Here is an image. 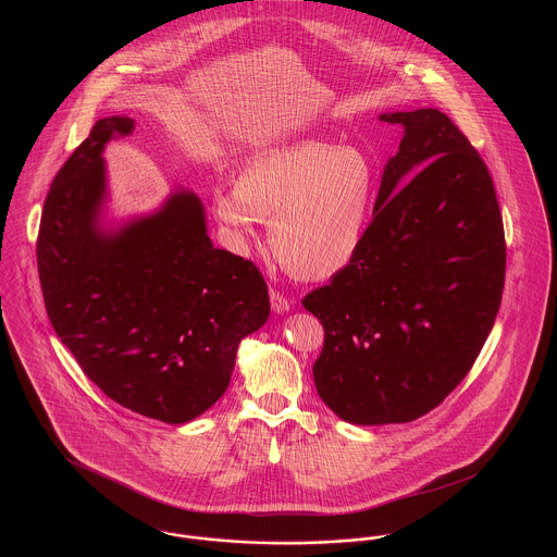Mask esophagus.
I'll return each instance as SVG.
<instances>
[{
    "mask_svg": "<svg viewBox=\"0 0 557 557\" xmlns=\"http://www.w3.org/2000/svg\"><path fill=\"white\" fill-rule=\"evenodd\" d=\"M269 300H271V309H273L275 313H286V311H290L292 300L288 296H284V292L271 288V290H269Z\"/></svg>",
    "mask_w": 557,
    "mask_h": 557,
    "instance_id": "obj_1",
    "label": "esophagus"
}]
</instances>
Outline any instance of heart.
I'll use <instances>...</instances> for the list:
<instances>
[{
    "label": "heart",
    "instance_id": "obj_1",
    "mask_svg": "<svg viewBox=\"0 0 557 557\" xmlns=\"http://www.w3.org/2000/svg\"><path fill=\"white\" fill-rule=\"evenodd\" d=\"M377 171L357 148L307 139L248 160L234 191H219L212 212L236 252L271 221L269 246L298 280H327L350 265L370 230Z\"/></svg>",
    "mask_w": 557,
    "mask_h": 557
}]
</instances>
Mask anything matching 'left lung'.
Instances as JSON below:
<instances>
[{"instance_id": "8db88e82", "label": "left lung", "mask_w": 557, "mask_h": 557, "mask_svg": "<svg viewBox=\"0 0 557 557\" xmlns=\"http://www.w3.org/2000/svg\"><path fill=\"white\" fill-rule=\"evenodd\" d=\"M405 133L355 261L302 298L323 325L321 400L345 422L405 424L468 375L499 313L504 219L484 160L436 108L380 114Z\"/></svg>"}]
</instances>
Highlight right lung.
<instances>
[{
  "instance_id": "obj_1",
  "label": "right lung",
  "mask_w": 557,
  "mask_h": 557,
  "mask_svg": "<svg viewBox=\"0 0 557 557\" xmlns=\"http://www.w3.org/2000/svg\"><path fill=\"white\" fill-rule=\"evenodd\" d=\"M133 125L100 119L53 177L39 282L58 338L107 397L186 424L227 391L239 341L269 318V292L252 261L212 246L205 207L186 189L119 232L98 227L104 146Z\"/></svg>"
}]
</instances>
